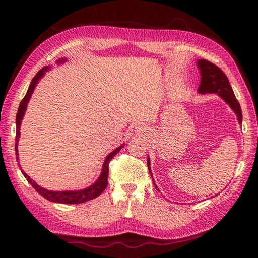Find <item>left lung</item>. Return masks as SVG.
I'll return each instance as SVG.
<instances>
[{
    "mask_svg": "<svg viewBox=\"0 0 258 258\" xmlns=\"http://www.w3.org/2000/svg\"><path fill=\"white\" fill-rule=\"evenodd\" d=\"M198 68L200 69V73H201V83H200L198 91L200 93L213 92L220 95L226 102L230 105L233 112L236 113L239 122L241 123L242 122L241 107L235 96V93H233V90L229 84L227 76L225 75V73L217 66L205 59H201L198 61ZM147 167H148V171L151 172V165H150V159L148 158H147ZM151 175H152V172H151ZM155 187L158 189L157 186L155 185Z\"/></svg>",
    "mask_w": 258,
    "mask_h": 258,
    "instance_id": "left-lung-1",
    "label": "left lung"
}]
</instances>
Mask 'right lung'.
<instances>
[{"label":"right lung","mask_w":258,"mask_h":258,"mask_svg":"<svg viewBox=\"0 0 258 258\" xmlns=\"http://www.w3.org/2000/svg\"><path fill=\"white\" fill-rule=\"evenodd\" d=\"M63 60V59H62ZM62 60H60L59 62H61ZM64 61V60H63ZM45 71H47V68H44L42 69L41 71H38L37 74L33 77L32 82H31L30 86H29V89L26 93L25 98L21 100V102L19 104V108H18V112H17V116H16V145H15V152H16V159L18 160V151H17V143H18V139L20 136V123L22 120V117L23 114H25V111L27 108L28 102L31 98V95H32V92L35 88V86L38 82V80L41 79V77L44 75ZM122 146L118 147L117 150L113 151L110 155L107 156L105 161H104V165H103V169H102V172H101L100 177L98 178V181L91 185L90 187L83 190H79V191H51V190H47L45 188H42L41 186H38L35 182H33V179H31L30 176H28L23 171H21L22 174L25 175V177L27 178V181L32 185L33 188L43 196L45 199H47L49 201L52 202H58V204H69V205H76V204H83V202H86L88 200H92L95 199L96 197H98L99 195H101L103 192V190L106 188L107 186V176H108V163L112 160V158L114 156L119 152V150Z\"/></svg>","instance_id":"add662e5"}]
</instances>
